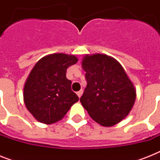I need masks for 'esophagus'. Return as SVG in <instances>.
<instances>
[{
  "label": "esophagus",
  "instance_id": "34e87169",
  "mask_svg": "<svg viewBox=\"0 0 160 160\" xmlns=\"http://www.w3.org/2000/svg\"><path fill=\"white\" fill-rule=\"evenodd\" d=\"M82 94H83V90H79V91H78V92H77V95H78V96H79V98L81 97V95H82Z\"/></svg>",
  "mask_w": 160,
  "mask_h": 160
}]
</instances>
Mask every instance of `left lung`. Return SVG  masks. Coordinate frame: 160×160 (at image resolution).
Masks as SVG:
<instances>
[{"label": "left lung", "mask_w": 160, "mask_h": 160, "mask_svg": "<svg viewBox=\"0 0 160 160\" xmlns=\"http://www.w3.org/2000/svg\"><path fill=\"white\" fill-rule=\"evenodd\" d=\"M87 86L80 98L83 107L98 124L113 126L129 114L136 90L125 70L114 58L85 55L82 60Z\"/></svg>", "instance_id": "left-lung-1"}]
</instances>
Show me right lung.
I'll return each mask as SVG.
<instances>
[{"mask_svg": "<svg viewBox=\"0 0 160 160\" xmlns=\"http://www.w3.org/2000/svg\"><path fill=\"white\" fill-rule=\"evenodd\" d=\"M78 61L76 56L51 54L39 60L24 85V103L37 121L46 124L58 122L79 100L71 90L66 70Z\"/></svg>", "mask_w": 160, "mask_h": 160, "instance_id": "1", "label": "right lung"}]
</instances>
